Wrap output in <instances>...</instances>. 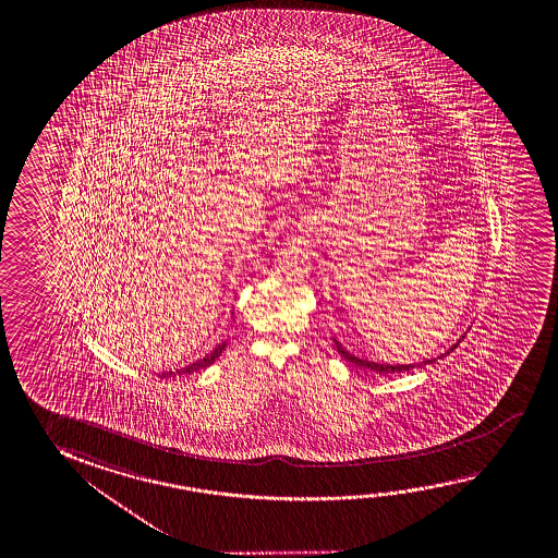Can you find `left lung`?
I'll list each match as a JSON object with an SVG mask.
<instances>
[{"label":"left lung","instance_id":"left-lung-1","mask_svg":"<svg viewBox=\"0 0 558 558\" xmlns=\"http://www.w3.org/2000/svg\"><path fill=\"white\" fill-rule=\"evenodd\" d=\"M463 338H465V335L459 338L456 344L449 348L446 354H441V356L438 357L448 356L449 352H453V350L457 348V344H459ZM332 340H335V344H337L338 354H340V356L344 357V360H348V362H352V364H354L356 367H360V369H369V372H375V374H401V372H409V369H412V367H424L426 364H434V362H436V357H432V360H424V362H421V364H397V366H391V364H377V362H369V360H364V357H357L354 356V354H350L347 348L342 347V344L338 342L337 338H332Z\"/></svg>","mask_w":558,"mask_h":558}]
</instances>
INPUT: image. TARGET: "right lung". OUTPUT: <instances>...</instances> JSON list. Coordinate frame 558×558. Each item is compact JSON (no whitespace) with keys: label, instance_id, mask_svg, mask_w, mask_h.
<instances>
[{"label":"right lung","instance_id":"obj_1","mask_svg":"<svg viewBox=\"0 0 558 558\" xmlns=\"http://www.w3.org/2000/svg\"><path fill=\"white\" fill-rule=\"evenodd\" d=\"M226 347H228V342H221V344H218V347L211 350L210 354H206V356L201 357V360H196V362H192V364L181 367V369H174V372H167V374L161 375H163V377H171V375L192 374V372H198V369L211 366V364L220 357V354L226 350Z\"/></svg>","mask_w":558,"mask_h":558}]
</instances>
